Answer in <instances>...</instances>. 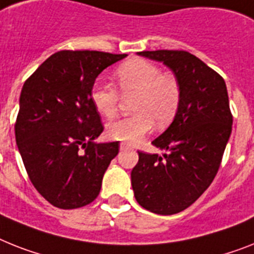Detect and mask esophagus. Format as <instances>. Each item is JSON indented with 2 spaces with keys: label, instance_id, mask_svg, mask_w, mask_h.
I'll return each instance as SVG.
<instances>
[{
  "label": "esophagus",
  "instance_id": "esophagus-1",
  "mask_svg": "<svg viewBox=\"0 0 254 254\" xmlns=\"http://www.w3.org/2000/svg\"><path fill=\"white\" fill-rule=\"evenodd\" d=\"M132 149V146L127 142H121V150H129Z\"/></svg>",
  "mask_w": 254,
  "mask_h": 254
}]
</instances>
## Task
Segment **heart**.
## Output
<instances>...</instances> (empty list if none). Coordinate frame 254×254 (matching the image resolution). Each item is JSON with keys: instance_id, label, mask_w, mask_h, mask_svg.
I'll use <instances>...</instances> for the list:
<instances>
[{"instance_id": "heart-1", "label": "heart", "mask_w": 254, "mask_h": 254, "mask_svg": "<svg viewBox=\"0 0 254 254\" xmlns=\"http://www.w3.org/2000/svg\"><path fill=\"white\" fill-rule=\"evenodd\" d=\"M114 81L122 96H133L131 109L135 114L110 123L106 127L110 139L133 144L148 135L154 125L163 128L177 115L182 85L177 75L162 72L158 64L141 58L129 60L115 70ZM118 91L101 84L92 89V104L105 118H114L118 113Z\"/></svg>"}]
</instances>
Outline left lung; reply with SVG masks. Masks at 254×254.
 Listing matches in <instances>:
<instances>
[{
	"label": "left lung",
	"mask_w": 254,
	"mask_h": 254,
	"mask_svg": "<svg viewBox=\"0 0 254 254\" xmlns=\"http://www.w3.org/2000/svg\"><path fill=\"white\" fill-rule=\"evenodd\" d=\"M163 62L179 79L182 101L169 128L153 140L162 157L139 152L132 190L144 209L161 215L183 211L214 180L232 129L223 77L186 50L140 52Z\"/></svg>",
	"instance_id": "8db88e82"
}]
</instances>
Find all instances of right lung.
Wrapping results in <instances>:
<instances>
[{
	"instance_id": "right-lung-1",
	"label": "right lung",
	"mask_w": 254,
	"mask_h": 254,
	"mask_svg": "<svg viewBox=\"0 0 254 254\" xmlns=\"http://www.w3.org/2000/svg\"><path fill=\"white\" fill-rule=\"evenodd\" d=\"M127 54L61 50L22 88L15 140L33 187L60 209L91 204L119 152V141L96 144L104 126L91 92L96 77Z\"/></svg>"
}]
</instances>
